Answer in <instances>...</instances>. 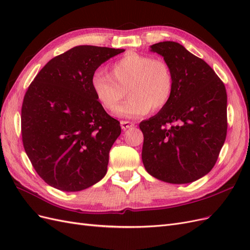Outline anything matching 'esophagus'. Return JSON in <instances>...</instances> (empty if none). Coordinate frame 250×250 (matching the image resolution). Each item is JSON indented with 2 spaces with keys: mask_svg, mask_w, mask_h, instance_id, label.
<instances>
[{
  "mask_svg": "<svg viewBox=\"0 0 250 250\" xmlns=\"http://www.w3.org/2000/svg\"><path fill=\"white\" fill-rule=\"evenodd\" d=\"M134 126V123L129 122V121H121V127H122L123 130L128 129V128H131Z\"/></svg>",
  "mask_w": 250,
  "mask_h": 250,
  "instance_id": "obj_1",
  "label": "esophagus"
}]
</instances>
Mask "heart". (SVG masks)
<instances>
[{"instance_id":"b5f03b06","label":"heart","mask_w":250,"mask_h":250,"mask_svg":"<svg viewBox=\"0 0 250 250\" xmlns=\"http://www.w3.org/2000/svg\"><path fill=\"white\" fill-rule=\"evenodd\" d=\"M90 87L104 109L115 111L124 100L125 89L130 99L117 110L125 118H140L163 109L171 99L174 78L169 64L162 59L137 52L127 53L110 65V75L97 70L90 77Z\"/></svg>"}]
</instances>
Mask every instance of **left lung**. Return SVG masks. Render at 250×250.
Segmentation results:
<instances>
[{
    "instance_id": "obj_1",
    "label": "left lung",
    "mask_w": 250,
    "mask_h": 250,
    "mask_svg": "<svg viewBox=\"0 0 250 250\" xmlns=\"http://www.w3.org/2000/svg\"><path fill=\"white\" fill-rule=\"evenodd\" d=\"M174 78L169 103L140 123L142 160L153 177L188 184L213 169L228 131V95L224 83L201 58L175 42L152 44Z\"/></svg>"
}]
</instances>
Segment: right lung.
<instances>
[{
    "label": "right lung",
    "mask_w": 250,
    "mask_h": 250,
    "mask_svg": "<svg viewBox=\"0 0 250 250\" xmlns=\"http://www.w3.org/2000/svg\"><path fill=\"white\" fill-rule=\"evenodd\" d=\"M77 46L44 65L29 85L21 106V138L36 173L58 190L78 192L101 180L109 151L121 134L90 87L103 62L124 52Z\"/></svg>",
    "instance_id": "add662e5"
}]
</instances>
